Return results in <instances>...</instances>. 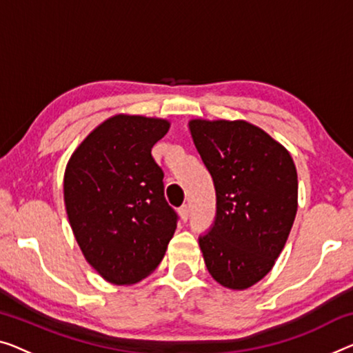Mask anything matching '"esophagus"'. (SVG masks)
Instances as JSON below:
<instances>
[{
    "label": "esophagus",
    "instance_id": "obj_1",
    "mask_svg": "<svg viewBox=\"0 0 353 353\" xmlns=\"http://www.w3.org/2000/svg\"><path fill=\"white\" fill-rule=\"evenodd\" d=\"M188 214H190V210H188L187 204H183V206L179 208V217H181L182 222H187V220H188Z\"/></svg>",
    "mask_w": 353,
    "mask_h": 353
}]
</instances>
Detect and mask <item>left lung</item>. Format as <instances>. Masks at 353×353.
<instances>
[{
	"label": "left lung",
	"instance_id": "8db88e82",
	"mask_svg": "<svg viewBox=\"0 0 353 353\" xmlns=\"http://www.w3.org/2000/svg\"><path fill=\"white\" fill-rule=\"evenodd\" d=\"M217 194L212 230L199 238L209 274L247 290L272 270L298 209L296 166L285 147L247 120H188Z\"/></svg>",
	"mask_w": 353,
	"mask_h": 353
}]
</instances>
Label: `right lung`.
<instances>
[{
    "label": "right lung",
    "instance_id": "add662e5",
    "mask_svg": "<svg viewBox=\"0 0 353 353\" xmlns=\"http://www.w3.org/2000/svg\"><path fill=\"white\" fill-rule=\"evenodd\" d=\"M160 117L115 114L68 160L63 198L83 259L114 285H134L166 254L177 217L163 193L152 147L170 131Z\"/></svg>",
    "mask_w": 353,
    "mask_h": 353
}]
</instances>
